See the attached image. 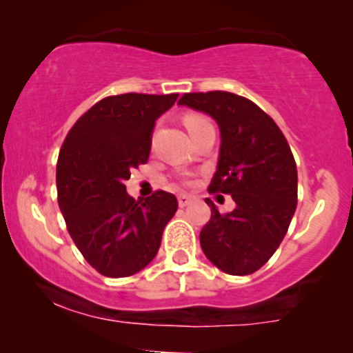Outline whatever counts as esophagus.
<instances>
[{"mask_svg": "<svg viewBox=\"0 0 353 353\" xmlns=\"http://www.w3.org/2000/svg\"><path fill=\"white\" fill-rule=\"evenodd\" d=\"M193 196H190V194H179V196H177V203H179V206L181 208H184V206H188L190 205L191 201H193Z\"/></svg>", "mask_w": 353, "mask_h": 353, "instance_id": "esophagus-1", "label": "esophagus"}]
</instances>
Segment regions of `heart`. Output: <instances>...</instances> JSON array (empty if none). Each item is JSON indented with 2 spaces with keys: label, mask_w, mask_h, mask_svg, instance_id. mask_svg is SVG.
Masks as SVG:
<instances>
[{
  "label": "heart",
  "mask_w": 353,
  "mask_h": 353,
  "mask_svg": "<svg viewBox=\"0 0 353 353\" xmlns=\"http://www.w3.org/2000/svg\"><path fill=\"white\" fill-rule=\"evenodd\" d=\"M183 121H184V126H186L188 131H190V133H191V137H193V134L196 133V131L201 130L203 126H206V124H212L208 119H206L205 116H201V114H196V112L186 114ZM179 179H181V183H183V184H191V183H193L190 176H183V177H179Z\"/></svg>",
  "instance_id": "heart-1"
}]
</instances>
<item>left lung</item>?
<instances>
[{
  "instance_id": "left-lung-1",
  "label": "left lung",
  "mask_w": 353,
  "mask_h": 353,
  "mask_svg": "<svg viewBox=\"0 0 353 353\" xmlns=\"http://www.w3.org/2000/svg\"><path fill=\"white\" fill-rule=\"evenodd\" d=\"M177 104L219 123V165L210 194H230L236 208L212 216L199 232L206 258L229 275L258 272L279 249L297 208V165L275 121L249 99L230 92H190ZM223 199V196H220Z\"/></svg>"
}]
</instances>
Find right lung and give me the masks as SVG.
Instances as JSON below:
<instances>
[{
  "label": "right lung",
  "instance_id": "right-lung-1",
  "mask_svg": "<svg viewBox=\"0 0 353 353\" xmlns=\"http://www.w3.org/2000/svg\"><path fill=\"white\" fill-rule=\"evenodd\" d=\"M177 94L109 95L68 131L56 165L58 203L66 229L88 265L110 279L143 270L162 241L177 199L155 191L147 199L126 193L131 170L148 162L152 131Z\"/></svg>",
  "mask_w": 353,
  "mask_h": 353
}]
</instances>
